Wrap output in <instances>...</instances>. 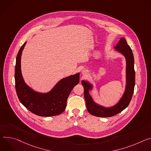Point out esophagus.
<instances>
[{"label":"esophagus","mask_w":151,"mask_h":151,"mask_svg":"<svg viewBox=\"0 0 151 151\" xmlns=\"http://www.w3.org/2000/svg\"><path fill=\"white\" fill-rule=\"evenodd\" d=\"M87 73H88V71H86V70H82V71H81V73H82V74L83 75H86V74H87Z\"/></svg>","instance_id":"obj_1"}]
</instances>
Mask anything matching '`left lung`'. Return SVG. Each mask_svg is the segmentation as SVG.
I'll return each instance as SVG.
<instances>
[{"label": "left lung", "mask_w": 151, "mask_h": 151, "mask_svg": "<svg viewBox=\"0 0 151 151\" xmlns=\"http://www.w3.org/2000/svg\"><path fill=\"white\" fill-rule=\"evenodd\" d=\"M116 51L124 55L126 59V86L125 92L119 101L114 106L105 107L96 104L91 96L89 90H92V84L85 80H82L81 84L84 87V96L86 101L87 110L91 114L102 118H107L114 116L121 112L129 105L135 86L134 59L132 50L124 38H121L120 41L114 47Z\"/></svg>", "instance_id": "left-lung-1"}]
</instances>
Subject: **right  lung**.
Masks as SVG:
<instances>
[{"instance_id": "obj_1", "label": "right lung", "mask_w": 151, "mask_h": 151, "mask_svg": "<svg viewBox=\"0 0 151 151\" xmlns=\"http://www.w3.org/2000/svg\"><path fill=\"white\" fill-rule=\"evenodd\" d=\"M26 42L21 47L16 58L15 68V89L21 103L29 111L40 116H53L65 110L68 97L79 83L80 73L61 79L47 93L35 91L26 85L21 71V57Z\"/></svg>"}]
</instances>
